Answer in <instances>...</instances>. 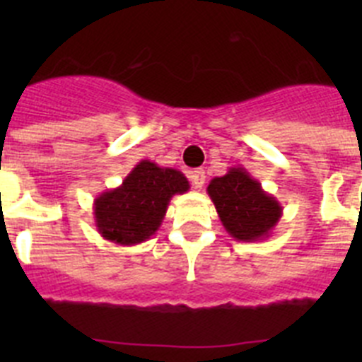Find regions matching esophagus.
<instances>
[{
  "label": "esophagus",
  "instance_id": "obj_1",
  "mask_svg": "<svg viewBox=\"0 0 362 362\" xmlns=\"http://www.w3.org/2000/svg\"><path fill=\"white\" fill-rule=\"evenodd\" d=\"M204 180H206V175H204L203 170H194L191 173V182L196 189H202L204 185Z\"/></svg>",
  "mask_w": 362,
  "mask_h": 362
}]
</instances>
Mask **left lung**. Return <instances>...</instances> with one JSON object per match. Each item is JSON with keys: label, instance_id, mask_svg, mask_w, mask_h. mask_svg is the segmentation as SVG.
<instances>
[{"label": "left lung", "instance_id": "left-lung-1", "mask_svg": "<svg viewBox=\"0 0 362 362\" xmlns=\"http://www.w3.org/2000/svg\"><path fill=\"white\" fill-rule=\"evenodd\" d=\"M226 231L238 242L268 238L282 217V204L242 166L211 178L206 187Z\"/></svg>", "mask_w": 362, "mask_h": 362}]
</instances>
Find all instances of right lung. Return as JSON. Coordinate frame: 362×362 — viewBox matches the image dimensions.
Here are the masks:
<instances>
[{"label":"right lung","mask_w":362,"mask_h":362,"mask_svg":"<svg viewBox=\"0 0 362 362\" xmlns=\"http://www.w3.org/2000/svg\"><path fill=\"white\" fill-rule=\"evenodd\" d=\"M189 189L182 171L148 159L140 160L119 187L108 189L94 199L98 233L115 245L147 242L163 224L170 199Z\"/></svg>","instance_id":"add662e5"}]
</instances>
